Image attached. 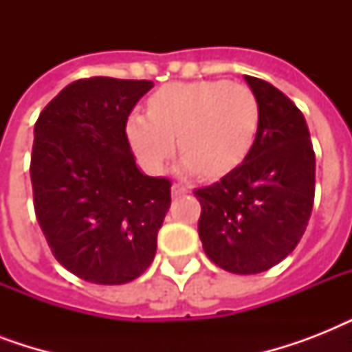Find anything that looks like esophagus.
I'll return each mask as SVG.
<instances>
[{"mask_svg": "<svg viewBox=\"0 0 352 352\" xmlns=\"http://www.w3.org/2000/svg\"><path fill=\"white\" fill-rule=\"evenodd\" d=\"M188 193V186L181 184V182H173V186H171V195L173 197H179V195H184Z\"/></svg>", "mask_w": 352, "mask_h": 352, "instance_id": "1", "label": "esophagus"}]
</instances>
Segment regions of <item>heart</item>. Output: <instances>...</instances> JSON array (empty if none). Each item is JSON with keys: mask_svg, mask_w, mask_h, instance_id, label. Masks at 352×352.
Listing matches in <instances>:
<instances>
[{"mask_svg": "<svg viewBox=\"0 0 352 352\" xmlns=\"http://www.w3.org/2000/svg\"><path fill=\"white\" fill-rule=\"evenodd\" d=\"M261 109L250 87L226 80L162 85L148 102V113L135 111L127 137L149 171H160L177 149L186 171L223 177L250 151Z\"/></svg>", "mask_w": 352, "mask_h": 352, "instance_id": "obj_1", "label": "heart"}]
</instances>
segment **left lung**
<instances>
[{
	"label": "left lung",
	"mask_w": 352,
	"mask_h": 352,
	"mask_svg": "<svg viewBox=\"0 0 352 352\" xmlns=\"http://www.w3.org/2000/svg\"><path fill=\"white\" fill-rule=\"evenodd\" d=\"M245 80L261 109L256 140L243 164L193 190L204 252L232 274L265 272L294 250L311 219L316 182L303 113L272 84Z\"/></svg>",
	"instance_id": "left-lung-1"
}]
</instances>
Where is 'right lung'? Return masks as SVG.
<instances>
[{
	"mask_svg": "<svg viewBox=\"0 0 352 352\" xmlns=\"http://www.w3.org/2000/svg\"><path fill=\"white\" fill-rule=\"evenodd\" d=\"M151 87L149 80H76L36 120V219L56 261L91 283L133 281L157 252L171 181L138 171L126 135L129 113Z\"/></svg>",
	"mask_w": 352,
	"mask_h": 352,
	"instance_id": "obj_1",
	"label": "right lung"
}]
</instances>
